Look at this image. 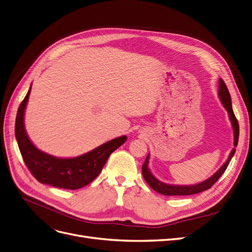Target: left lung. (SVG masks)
I'll return each mask as SVG.
<instances>
[{"instance_id": "left-lung-1", "label": "left lung", "mask_w": 252, "mask_h": 252, "mask_svg": "<svg viewBox=\"0 0 252 252\" xmlns=\"http://www.w3.org/2000/svg\"><path fill=\"white\" fill-rule=\"evenodd\" d=\"M218 95L220 97V101L225 108V110L228 112L229 120H231L233 129H234V146L236 147L238 145V140H239V124L238 120L234 114L233 108H232V100H231V94L228 93L227 87L222 79H220V90H218ZM236 148H233V150L229 153V157L227 160L221 166V168L218 170L214 175L210 178H208L207 180L199 183V184H194V185H171V184H166L159 180H158L153 175L151 174L150 170L148 169V161H149V155L147 156L143 166H142V174H143V177L145 181L148 183L149 187L153 189L158 191V193H161L163 195H189V194H194V193H199L204 190L209 189L212 185L220 178L221 175L224 173L226 170L229 161H231L233 156L235 155Z\"/></svg>"}]
</instances>
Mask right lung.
Returning a JSON list of instances; mask_svg holds the SVG:
<instances>
[{"label":"right lung","mask_w":252,"mask_h":252,"mask_svg":"<svg viewBox=\"0 0 252 252\" xmlns=\"http://www.w3.org/2000/svg\"><path fill=\"white\" fill-rule=\"evenodd\" d=\"M31 87L20 103L15 120V137L21 157L40 183L64 189H78L94 180L111 153L126 141L122 136L106 142L94 150L73 158H59L39 150L29 139L24 124Z\"/></svg>","instance_id":"1"}]
</instances>
